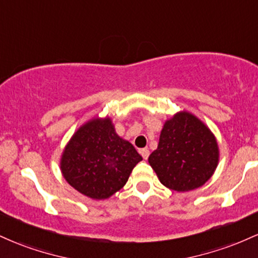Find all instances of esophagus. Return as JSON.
<instances>
[{"label": "esophagus", "mask_w": 258, "mask_h": 258, "mask_svg": "<svg viewBox=\"0 0 258 258\" xmlns=\"http://www.w3.org/2000/svg\"><path fill=\"white\" fill-rule=\"evenodd\" d=\"M139 153H141V155L143 156L144 160H147L148 156H149V149H148V148H144V149H141V150H139Z\"/></svg>", "instance_id": "1"}]
</instances>
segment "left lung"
<instances>
[{
	"instance_id": "8db88e82",
	"label": "left lung",
	"mask_w": 258,
	"mask_h": 258,
	"mask_svg": "<svg viewBox=\"0 0 258 258\" xmlns=\"http://www.w3.org/2000/svg\"><path fill=\"white\" fill-rule=\"evenodd\" d=\"M218 158L214 133L193 114L180 111L165 122L158 148L148 161L165 186L189 191L211 178Z\"/></svg>"
}]
</instances>
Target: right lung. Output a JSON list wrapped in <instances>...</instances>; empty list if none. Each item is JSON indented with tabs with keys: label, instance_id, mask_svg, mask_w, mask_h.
<instances>
[{
	"label": "right lung",
	"instance_id": "add662e5",
	"mask_svg": "<svg viewBox=\"0 0 258 258\" xmlns=\"http://www.w3.org/2000/svg\"><path fill=\"white\" fill-rule=\"evenodd\" d=\"M142 160L115 132L110 119H92L74 133L60 159L64 178L91 199H108L126 184Z\"/></svg>",
	"mask_w": 258,
	"mask_h": 258
}]
</instances>
